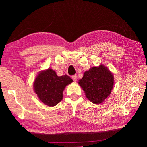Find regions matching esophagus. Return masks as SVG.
Masks as SVG:
<instances>
[{
    "instance_id": "obj_1",
    "label": "esophagus",
    "mask_w": 147,
    "mask_h": 147,
    "mask_svg": "<svg viewBox=\"0 0 147 147\" xmlns=\"http://www.w3.org/2000/svg\"><path fill=\"white\" fill-rule=\"evenodd\" d=\"M72 78L73 79V80L74 82H76L77 81V75H73L72 77Z\"/></svg>"
}]
</instances>
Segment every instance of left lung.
<instances>
[{
    "label": "left lung",
    "mask_w": 147,
    "mask_h": 147,
    "mask_svg": "<svg viewBox=\"0 0 147 147\" xmlns=\"http://www.w3.org/2000/svg\"><path fill=\"white\" fill-rule=\"evenodd\" d=\"M78 84L84 91L89 100L99 104L108 97L114 84L112 73L104 65L92 67L86 71Z\"/></svg>",
    "instance_id": "1"
}]
</instances>
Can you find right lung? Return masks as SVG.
<instances>
[{"label": "right lung", "instance_id": "add662e5", "mask_svg": "<svg viewBox=\"0 0 147 147\" xmlns=\"http://www.w3.org/2000/svg\"><path fill=\"white\" fill-rule=\"evenodd\" d=\"M72 82L73 80L68 75L58 77L55 70L49 68L37 75L34 82V90L43 103L53 107L62 100L65 86Z\"/></svg>", "mask_w": 147, "mask_h": 147}]
</instances>
